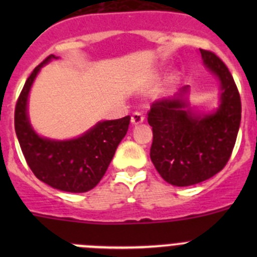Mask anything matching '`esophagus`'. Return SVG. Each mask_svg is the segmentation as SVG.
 Wrapping results in <instances>:
<instances>
[{
    "label": "esophagus",
    "mask_w": 257,
    "mask_h": 257,
    "mask_svg": "<svg viewBox=\"0 0 257 257\" xmlns=\"http://www.w3.org/2000/svg\"><path fill=\"white\" fill-rule=\"evenodd\" d=\"M144 118L145 117L143 112H134L133 117H131V122H133V124H139L144 121Z\"/></svg>",
    "instance_id": "1"
}]
</instances>
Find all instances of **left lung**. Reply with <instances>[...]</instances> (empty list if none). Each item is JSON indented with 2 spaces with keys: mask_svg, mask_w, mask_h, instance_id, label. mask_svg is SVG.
<instances>
[{
  "mask_svg": "<svg viewBox=\"0 0 257 257\" xmlns=\"http://www.w3.org/2000/svg\"><path fill=\"white\" fill-rule=\"evenodd\" d=\"M206 67L221 86V103L215 113L197 115L183 100L188 87L175 97L152 104L148 123L153 130L151 160L165 181L189 187L212 178L228 163L240 123V96L226 65L212 51L202 50Z\"/></svg>",
  "mask_w": 257,
  "mask_h": 257,
  "instance_id": "left-lung-1",
  "label": "left lung"
}]
</instances>
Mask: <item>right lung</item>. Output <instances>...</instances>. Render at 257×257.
<instances>
[{
	"mask_svg": "<svg viewBox=\"0 0 257 257\" xmlns=\"http://www.w3.org/2000/svg\"><path fill=\"white\" fill-rule=\"evenodd\" d=\"M56 56L50 55L33 69L15 106V133L24 158L36 178L55 189L85 193L99 184L118 144L128 130L130 115L103 121L72 140L41 138L32 128L27 113L29 90L41 67Z\"/></svg>",
	"mask_w": 257,
	"mask_h": 257,
	"instance_id": "add662e5",
	"label": "right lung"
}]
</instances>
